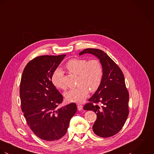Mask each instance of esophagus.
I'll return each instance as SVG.
<instances>
[{
  "instance_id": "1",
  "label": "esophagus",
  "mask_w": 154,
  "mask_h": 154,
  "mask_svg": "<svg viewBox=\"0 0 154 154\" xmlns=\"http://www.w3.org/2000/svg\"><path fill=\"white\" fill-rule=\"evenodd\" d=\"M77 108L79 111H81L83 109V105L81 104H77Z\"/></svg>"
}]
</instances>
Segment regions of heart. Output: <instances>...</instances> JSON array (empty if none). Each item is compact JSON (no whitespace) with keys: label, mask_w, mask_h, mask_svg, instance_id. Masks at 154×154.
Masks as SVG:
<instances>
[{"label":"heart","mask_w":154,"mask_h":154,"mask_svg":"<svg viewBox=\"0 0 154 154\" xmlns=\"http://www.w3.org/2000/svg\"><path fill=\"white\" fill-rule=\"evenodd\" d=\"M68 71L78 76L77 88L65 93L66 100L71 102H82L88 96L89 91L96 92L99 88L103 77V68L100 62L96 59L73 58L65 65ZM52 83L58 89L66 88L64 75L61 69H56L51 78Z\"/></svg>","instance_id":"1"}]
</instances>
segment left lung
Wrapping results in <instances>:
<instances>
[{
  "label": "left lung",
  "instance_id": "obj_1",
  "mask_svg": "<svg viewBox=\"0 0 154 154\" xmlns=\"http://www.w3.org/2000/svg\"><path fill=\"white\" fill-rule=\"evenodd\" d=\"M87 53L99 59L103 77L99 88L83 109L96 114L92 127L94 133L99 137H109L118 133L126 122L129 113V94L123 72L115 62L98 49H86L79 55Z\"/></svg>",
  "mask_w": 154,
  "mask_h": 154
}]
</instances>
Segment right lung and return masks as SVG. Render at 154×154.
<instances>
[{
  "instance_id": "1",
  "label": "right lung",
  "mask_w": 154,
  "mask_h": 154,
  "mask_svg": "<svg viewBox=\"0 0 154 154\" xmlns=\"http://www.w3.org/2000/svg\"><path fill=\"white\" fill-rule=\"evenodd\" d=\"M66 55L37 57L26 66L20 96L21 110L28 125L40 139L57 142L66 134L77 111L75 103L58 107L63 96L52 83L54 72Z\"/></svg>"
}]
</instances>
